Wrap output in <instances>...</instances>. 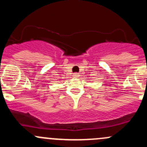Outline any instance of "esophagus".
Instances as JSON below:
<instances>
[{"label":"esophagus","mask_w":147,"mask_h":147,"mask_svg":"<svg viewBox=\"0 0 147 147\" xmlns=\"http://www.w3.org/2000/svg\"><path fill=\"white\" fill-rule=\"evenodd\" d=\"M73 76H74V78H78V77L80 76V75H79V73H74Z\"/></svg>","instance_id":"obj_1"}]
</instances>
